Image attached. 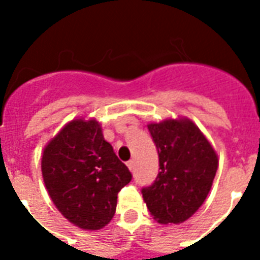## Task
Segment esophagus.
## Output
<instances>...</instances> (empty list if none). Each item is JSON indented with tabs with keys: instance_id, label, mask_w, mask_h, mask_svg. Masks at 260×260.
I'll use <instances>...</instances> for the list:
<instances>
[{
	"instance_id": "1",
	"label": "esophagus",
	"mask_w": 260,
	"mask_h": 260,
	"mask_svg": "<svg viewBox=\"0 0 260 260\" xmlns=\"http://www.w3.org/2000/svg\"><path fill=\"white\" fill-rule=\"evenodd\" d=\"M126 166H128V169H129L131 171H134V169H135V160H134V159H131L129 162L126 163Z\"/></svg>"
}]
</instances>
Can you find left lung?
Instances as JSON below:
<instances>
[{
  "label": "left lung",
  "instance_id": "1",
  "mask_svg": "<svg viewBox=\"0 0 260 260\" xmlns=\"http://www.w3.org/2000/svg\"><path fill=\"white\" fill-rule=\"evenodd\" d=\"M159 156V173L142 194L150 213L162 224H179L208 197L217 171V155L189 120L148 125Z\"/></svg>",
  "mask_w": 260,
  "mask_h": 260
}]
</instances>
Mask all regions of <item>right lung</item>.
<instances>
[{"label":"right lung","instance_id":"right-lung-1","mask_svg":"<svg viewBox=\"0 0 260 260\" xmlns=\"http://www.w3.org/2000/svg\"><path fill=\"white\" fill-rule=\"evenodd\" d=\"M42 173L51 200L82 230H100L116 212L118 191L132 174L102 136L95 120H74L48 146Z\"/></svg>","mask_w":260,"mask_h":260}]
</instances>
